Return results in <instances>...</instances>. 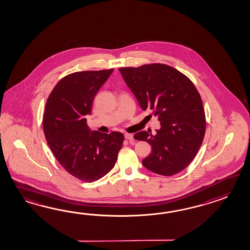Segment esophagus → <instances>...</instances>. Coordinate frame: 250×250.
<instances>
[{
    "label": "esophagus",
    "instance_id": "obj_1",
    "mask_svg": "<svg viewBox=\"0 0 250 250\" xmlns=\"http://www.w3.org/2000/svg\"><path fill=\"white\" fill-rule=\"evenodd\" d=\"M124 136H125V139H126V140H133V135H132V134L126 133V134H125V135H124Z\"/></svg>",
    "mask_w": 250,
    "mask_h": 250
}]
</instances>
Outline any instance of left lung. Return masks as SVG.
Here are the masks:
<instances>
[{"label":"left lung","mask_w":250,"mask_h":250,"mask_svg":"<svg viewBox=\"0 0 250 250\" xmlns=\"http://www.w3.org/2000/svg\"><path fill=\"white\" fill-rule=\"evenodd\" d=\"M141 109L160 122L156 135L140 131L135 140L146 141L152 153L142 160L146 168L171 176L189 166L203 143L206 120L203 101L192 82L167 64L119 68Z\"/></svg>","instance_id":"1"}]
</instances>
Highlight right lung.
I'll return each mask as SVG.
<instances>
[{
	"label": "right lung",
	"instance_id": "1",
	"mask_svg": "<svg viewBox=\"0 0 250 250\" xmlns=\"http://www.w3.org/2000/svg\"><path fill=\"white\" fill-rule=\"evenodd\" d=\"M113 69L76 72L64 76L49 94L43 116L47 144L59 164L79 180H99L114 167L124 135L91 131L85 115Z\"/></svg>",
	"mask_w": 250,
	"mask_h": 250
}]
</instances>
